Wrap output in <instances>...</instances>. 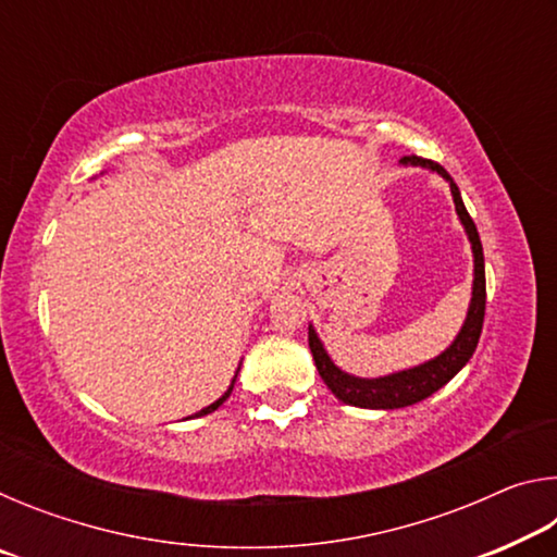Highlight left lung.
<instances>
[{"label":"left lung","mask_w":557,"mask_h":557,"mask_svg":"<svg viewBox=\"0 0 557 557\" xmlns=\"http://www.w3.org/2000/svg\"><path fill=\"white\" fill-rule=\"evenodd\" d=\"M400 162L432 169V172L442 174L449 182L451 196H455L457 215L469 235L471 252H474V287H471V305L467 312V322L461 326V332L457 334V338L451 342L447 351H442L437 358H432L428 363L414 366V369L393 373V375H383V379H356V375H348L342 369H336L332 358H329V354L324 351L322 342H319L317 332L309 326V348H312L319 375H322V381L329 385V391H332L338 400L346 405H356V408L395 410V408H405V405H414L430 398L432 393L440 391L442 385L449 383L461 369H465L471 354H474L479 336H482V326H484V312H486L484 250H482V240H479L476 225L467 213L465 201H461L457 184L451 182V176L445 172V166L432 162V159L410 154V157H403Z\"/></svg>","instance_id":"left-lung-1"}]
</instances>
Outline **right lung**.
Segmentation results:
<instances>
[{"mask_svg":"<svg viewBox=\"0 0 557 557\" xmlns=\"http://www.w3.org/2000/svg\"><path fill=\"white\" fill-rule=\"evenodd\" d=\"M235 375H238V373H235ZM235 375H233V383H235ZM233 383H231V388H228V391H225V393L221 395V398H219V400H215V403H211V405H209V408H203L201 412H196V418H201V414H209V412H213V410H219V408H221V405H223V400H225V398H228V395H231V391H233Z\"/></svg>","mask_w":557,"mask_h":557,"instance_id":"add662e5","label":"right lung"}]
</instances>
